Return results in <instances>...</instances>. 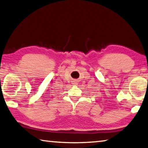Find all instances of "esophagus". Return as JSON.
Listing matches in <instances>:
<instances>
[{"mask_svg":"<svg viewBox=\"0 0 148 148\" xmlns=\"http://www.w3.org/2000/svg\"><path fill=\"white\" fill-rule=\"evenodd\" d=\"M73 83H74V85H77V82H76V81H74V82H73Z\"/></svg>","mask_w":148,"mask_h":148,"instance_id":"34e87169","label":"esophagus"}]
</instances>
